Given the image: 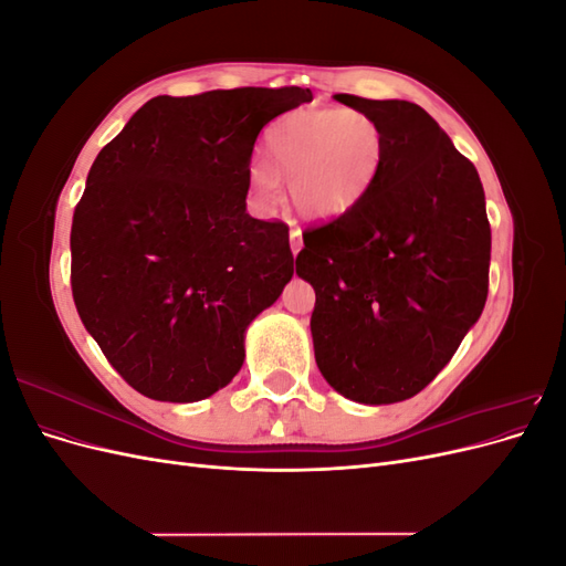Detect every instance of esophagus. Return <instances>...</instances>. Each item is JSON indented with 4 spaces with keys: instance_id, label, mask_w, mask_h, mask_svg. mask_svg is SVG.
<instances>
[{
    "instance_id": "obj_1",
    "label": "esophagus",
    "mask_w": 566,
    "mask_h": 566,
    "mask_svg": "<svg viewBox=\"0 0 566 566\" xmlns=\"http://www.w3.org/2000/svg\"><path fill=\"white\" fill-rule=\"evenodd\" d=\"M290 248H293V254L302 250V231L300 229H290Z\"/></svg>"
}]
</instances>
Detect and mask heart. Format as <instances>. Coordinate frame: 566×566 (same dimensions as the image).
Listing matches in <instances>:
<instances>
[{
	"instance_id": "obj_1",
	"label": "heart",
	"mask_w": 566,
	"mask_h": 566,
	"mask_svg": "<svg viewBox=\"0 0 566 566\" xmlns=\"http://www.w3.org/2000/svg\"><path fill=\"white\" fill-rule=\"evenodd\" d=\"M271 167L252 165V193L271 208L287 179L295 210L333 221L354 212L375 188L385 165L382 125L361 108H297L279 115L264 132Z\"/></svg>"
}]
</instances>
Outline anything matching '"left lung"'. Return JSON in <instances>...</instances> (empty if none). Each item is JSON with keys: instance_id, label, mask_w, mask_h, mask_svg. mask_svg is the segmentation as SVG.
I'll use <instances>...</instances> for the list:
<instances>
[{"instance_id": "8db88e82", "label": "left lung", "mask_w": 566, "mask_h": 566, "mask_svg": "<svg viewBox=\"0 0 566 566\" xmlns=\"http://www.w3.org/2000/svg\"><path fill=\"white\" fill-rule=\"evenodd\" d=\"M335 101L382 125L385 165L354 212L302 233L297 276L316 293L312 337L325 382L356 403H397L437 378L484 312V188L420 106Z\"/></svg>"}]
</instances>
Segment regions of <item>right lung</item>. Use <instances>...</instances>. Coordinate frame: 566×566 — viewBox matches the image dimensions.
Instances as JSON below:
<instances>
[{"instance_id": "add662e5", "label": "right lung", "mask_w": 566, "mask_h": 566, "mask_svg": "<svg viewBox=\"0 0 566 566\" xmlns=\"http://www.w3.org/2000/svg\"><path fill=\"white\" fill-rule=\"evenodd\" d=\"M302 87L156 96L98 153L71 231L73 300L127 385L191 403L227 387L245 331L293 279L283 221L248 214L262 127Z\"/></svg>"}]
</instances>
